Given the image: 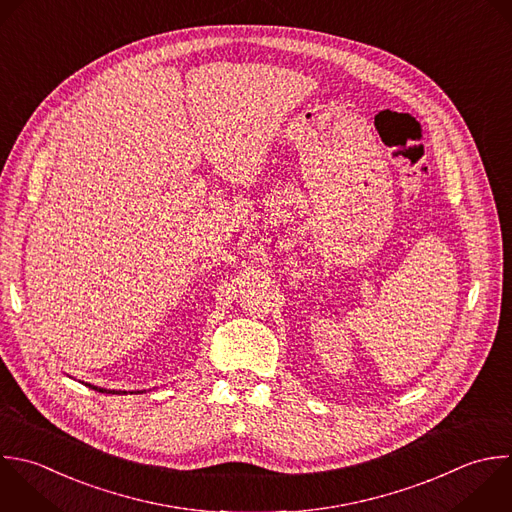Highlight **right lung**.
I'll list each match as a JSON object with an SVG mask.
<instances>
[{
    "label": "right lung",
    "instance_id": "1",
    "mask_svg": "<svg viewBox=\"0 0 512 512\" xmlns=\"http://www.w3.org/2000/svg\"><path fill=\"white\" fill-rule=\"evenodd\" d=\"M86 386H90V388H94V390H98V392H106V394H120V392H114V390H106V388H98V386H92V384H86ZM126 394V392H124Z\"/></svg>",
    "mask_w": 512,
    "mask_h": 512
}]
</instances>
